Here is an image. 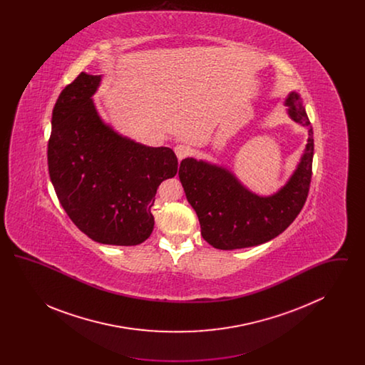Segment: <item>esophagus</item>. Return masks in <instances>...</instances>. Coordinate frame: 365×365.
Segmentation results:
<instances>
[{
    "label": "esophagus",
    "instance_id": "obj_1",
    "mask_svg": "<svg viewBox=\"0 0 365 365\" xmlns=\"http://www.w3.org/2000/svg\"><path fill=\"white\" fill-rule=\"evenodd\" d=\"M175 155L178 157V160L180 161V160H183L185 157L189 156L190 155V149L186 146V145H176L175 146Z\"/></svg>",
    "mask_w": 365,
    "mask_h": 365
}]
</instances>
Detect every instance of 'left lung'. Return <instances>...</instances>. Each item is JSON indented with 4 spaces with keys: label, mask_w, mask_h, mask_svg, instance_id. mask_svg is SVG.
<instances>
[{
    "label": "left lung",
    "mask_w": 365,
    "mask_h": 365,
    "mask_svg": "<svg viewBox=\"0 0 365 365\" xmlns=\"http://www.w3.org/2000/svg\"><path fill=\"white\" fill-rule=\"evenodd\" d=\"M287 113L308 128V143L294 174L272 195L246 189L222 165L187 157L179 167L186 198L195 210L202 238L216 249L232 250L268 242L294 222L304 207L312 178L313 130L298 93L286 98Z\"/></svg>",
    "instance_id": "1"
}]
</instances>
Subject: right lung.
<instances>
[{"instance_id":"obj_1","label":"right lung","mask_w":365,"mask_h":365,"mask_svg":"<svg viewBox=\"0 0 365 365\" xmlns=\"http://www.w3.org/2000/svg\"><path fill=\"white\" fill-rule=\"evenodd\" d=\"M101 75L81 72L53 108L48 165L61 207L96 242L134 246L155 226L157 187L178 173L170 148L123 137L100 118L91 97Z\"/></svg>"}]
</instances>
